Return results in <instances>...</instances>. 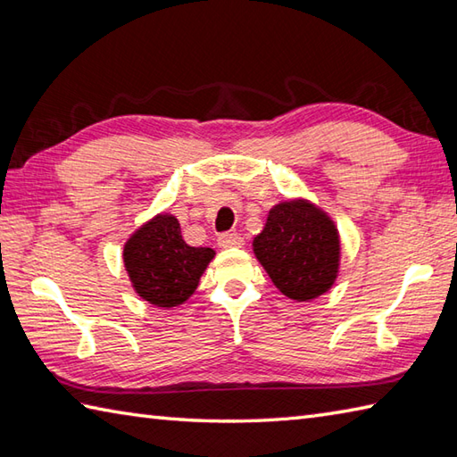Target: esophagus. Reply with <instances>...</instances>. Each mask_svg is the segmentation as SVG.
Masks as SVG:
<instances>
[{
  "label": "esophagus",
  "instance_id": "1",
  "mask_svg": "<svg viewBox=\"0 0 457 457\" xmlns=\"http://www.w3.org/2000/svg\"><path fill=\"white\" fill-rule=\"evenodd\" d=\"M217 245L220 248H242L245 246V238L237 235V232H222L217 240Z\"/></svg>",
  "mask_w": 457,
  "mask_h": 457
}]
</instances>
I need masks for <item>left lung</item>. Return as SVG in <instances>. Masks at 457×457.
Masks as SVG:
<instances>
[{"mask_svg": "<svg viewBox=\"0 0 457 457\" xmlns=\"http://www.w3.org/2000/svg\"><path fill=\"white\" fill-rule=\"evenodd\" d=\"M252 248L273 286L293 301L324 295L338 278V228L328 212L309 199L273 205Z\"/></svg>", "mask_w": 457, "mask_h": 457, "instance_id": "1", "label": "left lung"}]
</instances>
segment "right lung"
Segmentation results:
<instances>
[{
    "label": "right lung",
    "mask_w": 457,
    "mask_h": 457,
    "mask_svg": "<svg viewBox=\"0 0 457 457\" xmlns=\"http://www.w3.org/2000/svg\"><path fill=\"white\" fill-rule=\"evenodd\" d=\"M212 258V248L186 245L179 220L170 212H158L140 225L123 248L133 289L150 305L162 309L178 307L194 295Z\"/></svg>",
    "instance_id": "obj_1"
}]
</instances>
